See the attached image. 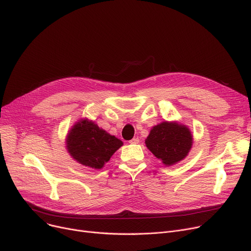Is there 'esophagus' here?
<instances>
[{
  "label": "esophagus",
  "instance_id": "1",
  "mask_svg": "<svg viewBox=\"0 0 251 251\" xmlns=\"http://www.w3.org/2000/svg\"><path fill=\"white\" fill-rule=\"evenodd\" d=\"M129 143L130 144H133V145H136V144L139 143V139H138V137H134V138H132L131 140H130Z\"/></svg>",
  "mask_w": 251,
  "mask_h": 251
}]
</instances>
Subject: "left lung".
Instances as JSON below:
<instances>
[{
    "instance_id": "obj_1",
    "label": "left lung",
    "mask_w": 251,
    "mask_h": 251,
    "mask_svg": "<svg viewBox=\"0 0 251 251\" xmlns=\"http://www.w3.org/2000/svg\"><path fill=\"white\" fill-rule=\"evenodd\" d=\"M193 140L188 126L177 121H164L151 129L145 143L163 164L172 166L189 155Z\"/></svg>"
}]
</instances>
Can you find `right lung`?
<instances>
[{"label":"right lung","instance_id":"obj_1","mask_svg":"<svg viewBox=\"0 0 251 251\" xmlns=\"http://www.w3.org/2000/svg\"><path fill=\"white\" fill-rule=\"evenodd\" d=\"M122 146V140L87 118L75 122L65 138L70 156L81 165L97 170L101 169Z\"/></svg>","mask_w":251,"mask_h":251}]
</instances>
